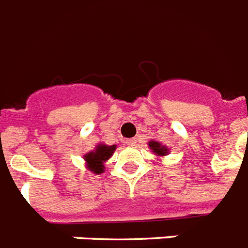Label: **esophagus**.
<instances>
[{
	"instance_id": "1",
	"label": "esophagus",
	"mask_w": 248,
	"mask_h": 248,
	"mask_svg": "<svg viewBox=\"0 0 248 248\" xmlns=\"http://www.w3.org/2000/svg\"><path fill=\"white\" fill-rule=\"evenodd\" d=\"M135 144H137V140H135V139H128V140H126V145H128V146H135Z\"/></svg>"
}]
</instances>
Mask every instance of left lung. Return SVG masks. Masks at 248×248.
<instances>
[{"instance_id": "8db88e82", "label": "left lung", "mask_w": 248, "mask_h": 248, "mask_svg": "<svg viewBox=\"0 0 248 248\" xmlns=\"http://www.w3.org/2000/svg\"><path fill=\"white\" fill-rule=\"evenodd\" d=\"M148 145L150 148V150L153 151V154H155V156L160 157V159L163 156H166L170 153L168 146L163 145V144L160 143V141H156V140H150Z\"/></svg>"}]
</instances>
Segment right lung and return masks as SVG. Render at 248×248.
<instances>
[{"label":"right lung","mask_w":248,"mask_h":248,"mask_svg":"<svg viewBox=\"0 0 248 248\" xmlns=\"http://www.w3.org/2000/svg\"><path fill=\"white\" fill-rule=\"evenodd\" d=\"M115 149H117V145H105L104 143L95 145L93 150L83 155V159L85 161V168L93 174L104 172V164L110 159Z\"/></svg>","instance_id":"right-lung-1"}]
</instances>
